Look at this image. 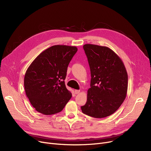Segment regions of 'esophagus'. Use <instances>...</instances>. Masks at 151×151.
<instances>
[{
  "label": "esophagus",
  "instance_id": "34e87169",
  "mask_svg": "<svg viewBox=\"0 0 151 151\" xmlns=\"http://www.w3.org/2000/svg\"><path fill=\"white\" fill-rule=\"evenodd\" d=\"M80 92V90H75V94H78Z\"/></svg>",
  "mask_w": 151,
  "mask_h": 151
}]
</instances>
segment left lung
<instances>
[{
    "label": "left lung",
    "mask_w": 151,
    "mask_h": 151,
    "mask_svg": "<svg viewBox=\"0 0 151 151\" xmlns=\"http://www.w3.org/2000/svg\"><path fill=\"white\" fill-rule=\"evenodd\" d=\"M83 48L91 70V88L82 112L96 118L113 114L125 99L128 75L121 59L109 47L86 44Z\"/></svg>",
    "instance_id": "1"
}]
</instances>
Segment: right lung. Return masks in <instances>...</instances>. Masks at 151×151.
Instances as JSON below:
<instances>
[{
    "instance_id": "add662e5",
    "label": "right lung",
    "mask_w": 151,
    "mask_h": 151,
    "mask_svg": "<svg viewBox=\"0 0 151 151\" xmlns=\"http://www.w3.org/2000/svg\"><path fill=\"white\" fill-rule=\"evenodd\" d=\"M76 46L54 45L40 54L28 67L24 80L25 92L38 112L51 115L60 112L71 98L65 79Z\"/></svg>"
}]
</instances>
